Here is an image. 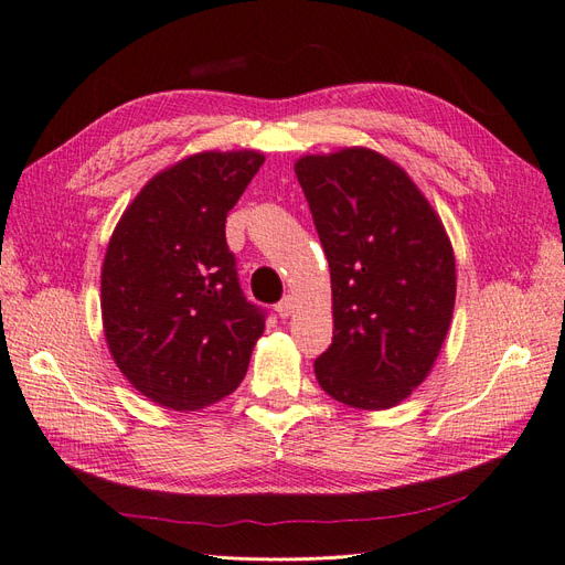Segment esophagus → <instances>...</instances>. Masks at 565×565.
<instances>
[{
    "label": "esophagus",
    "instance_id": "34e87169",
    "mask_svg": "<svg viewBox=\"0 0 565 565\" xmlns=\"http://www.w3.org/2000/svg\"><path fill=\"white\" fill-rule=\"evenodd\" d=\"M276 311H278L280 318H289V316L295 313V299L292 297H285L282 301L276 303Z\"/></svg>",
    "mask_w": 565,
    "mask_h": 565
}]
</instances>
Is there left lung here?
Returning <instances> with one entry per match:
<instances>
[{"label": "left lung", "instance_id": "8db88e82", "mask_svg": "<svg viewBox=\"0 0 565 565\" xmlns=\"http://www.w3.org/2000/svg\"><path fill=\"white\" fill-rule=\"evenodd\" d=\"M330 264L332 344L320 388L355 409L405 401L436 363L457 292L440 216L403 167L351 146L295 162Z\"/></svg>", "mask_w": 565, "mask_h": 565}]
</instances>
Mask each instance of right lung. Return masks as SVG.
<instances>
[{
  "mask_svg": "<svg viewBox=\"0 0 565 565\" xmlns=\"http://www.w3.org/2000/svg\"><path fill=\"white\" fill-rule=\"evenodd\" d=\"M256 150H204L152 177L119 216L100 268L115 365L160 407L195 413L233 393L264 334L243 295L226 216L259 172Z\"/></svg>",
  "mask_w": 565,
  "mask_h": 565,
  "instance_id": "obj_1",
  "label": "right lung"
}]
</instances>
